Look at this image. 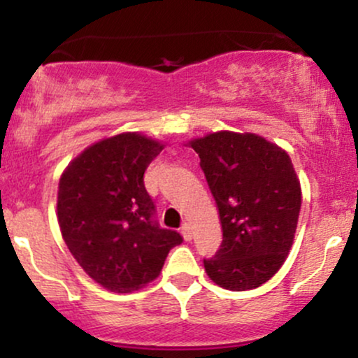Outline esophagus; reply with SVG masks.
<instances>
[{
  "label": "esophagus",
  "mask_w": 358,
  "mask_h": 358,
  "mask_svg": "<svg viewBox=\"0 0 358 358\" xmlns=\"http://www.w3.org/2000/svg\"><path fill=\"white\" fill-rule=\"evenodd\" d=\"M182 236H183V239L185 241H192V227L188 224H183L182 225Z\"/></svg>",
  "instance_id": "34e87169"
}]
</instances>
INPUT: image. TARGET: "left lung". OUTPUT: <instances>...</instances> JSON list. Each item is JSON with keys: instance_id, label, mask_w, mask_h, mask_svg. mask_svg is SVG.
<instances>
[{"instance_id": "obj_1", "label": "left lung", "mask_w": 358, "mask_h": 358, "mask_svg": "<svg viewBox=\"0 0 358 358\" xmlns=\"http://www.w3.org/2000/svg\"><path fill=\"white\" fill-rule=\"evenodd\" d=\"M219 210L220 249L205 259L217 286L245 291L285 264L294 241L301 185L282 148L254 133L217 131L188 141Z\"/></svg>"}]
</instances>
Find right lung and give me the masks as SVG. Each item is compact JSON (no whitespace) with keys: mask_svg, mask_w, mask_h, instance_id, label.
I'll use <instances>...</instances> for the list:
<instances>
[{"mask_svg":"<svg viewBox=\"0 0 358 358\" xmlns=\"http://www.w3.org/2000/svg\"><path fill=\"white\" fill-rule=\"evenodd\" d=\"M165 148L141 133H121L85 148L59 182L57 219L69 250L97 285L131 293L162 273L182 236L153 220L148 165Z\"/></svg>","mask_w":358,"mask_h":358,"instance_id":"obj_1","label":"right lung"}]
</instances>
